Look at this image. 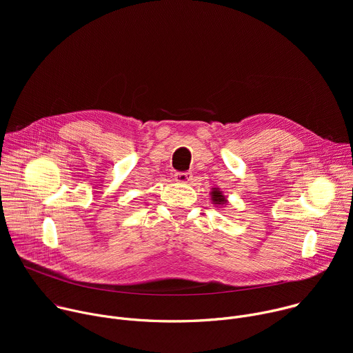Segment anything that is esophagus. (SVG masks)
I'll return each instance as SVG.
<instances>
[{"instance_id": "1", "label": "esophagus", "mask_w": 353, "mask_h": 353, "mask_svg": "<svg viewBox=\"0 0 353 353\" xmlns=\"http://www.w3.org/2000/svg\"><path fill=\"white\" fill-rule=\"evenodd\" d=\"M191 179H192V176H191V173H188V172H179V173L174 174V180H176L177 183H181V184L188 183Z\"/></svg>"}]
</instances>
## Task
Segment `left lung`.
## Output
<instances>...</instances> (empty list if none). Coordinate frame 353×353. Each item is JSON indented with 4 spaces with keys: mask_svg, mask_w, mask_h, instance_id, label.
<instances>
[{
    "mask_svg": "<svg viewBox=\"0 0 353 353\" xmlns=\"http://www.w3.org/2000/svg\"><path fill=\"white\" fill-rule=\"evenodd\" d=\"M211 199H212V203L215 204V205H226L228 204V199H226V196L222 194V191L219 190V188H212V191H211Z\"/></svg>",
    "mask_w": 353,
    "mask_h": 353,
    "instance_id": "left-lung-1",
    "label": "left lung"
}]
</instances>
